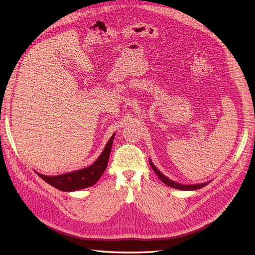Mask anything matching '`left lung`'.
I'll return each instance as SVG.
<instances>
[{
  "label": "left lung",
  "mask_w": 255,
  "mask_h": 255,
  "mask_svg": "<svg viewBox=\"0 0 255 255\" xmlns=\"http://www.w3.org/2000/svg\"><path fill=\"white\" fill-rule=\"evenodd\" d=\"M150 166L152 167L153 170L155 171V173L157 174V176L159 177L161 182L165 183L166 185H168V186L176 188V189H182V190H195V189L202 188V187L205 186V185H207L208 183H210V182H207V183L196 184V185H181V184H179V183H175V182H173V181H171V180H169L168 177H166L164 174H161V173L157 170V169L155 168V166H154V165L151 163V161H150Z\"/></svg>",
  "instance_id": "1"
}]
</instances>
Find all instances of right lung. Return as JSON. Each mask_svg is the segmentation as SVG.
<instances>
[{"mask_svg": "<svg viewBox=\"0 0 255 255\" xmlns=\"http://www.w3.org/2000/svg\"><path fill=\"white\" fill-rule=\"evenodd\" d=\"M114 136L115 135H113L111 137V139L107 141L104 151L91 166L81 169V170L78 171L68 172L55 176L43 175L40 173L37 174L48 184L52 185L53 187L63 191H74L90 187L98 182V180L105 171L107 164H109Z\"/></svg>", "mask_w": 255, "mask_h": 255, "instance_id": "right-lung-1", "label": "right lung"}]
</instances>
